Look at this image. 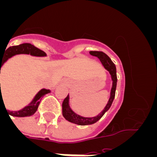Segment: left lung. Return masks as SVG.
I'll list each match as a JSON object with an SVG mask.
<instances>
[{"instance_id":"8db88e82","label":"left lung","mask_w":157,"mask_h":157,"mask_svg":"<svg viewBox=\"0 0 157 157\" xmlns=\"http://www.w3.org/2000/svg\"><path fill=\"white\" fill-rule=\"evenodd\" d=\"M90 53L92 56H97L98 59L101 60V63L105 67V68L109 71L110 75H112V88L111 90V96L109 98V101L107 104L106 107L105 108L102 112L98 115V116L92 118H85L82 116H80L78 115L75 114L71 109H70L68 105V100L69 97L68 95L67 96V98L63 100V104H62V112H63V117L66 119L67 120H68L69 122H71L75 124H78V125H90V124H93V123L98 122V120L101 119L102 116H104L105 112L109 110V108L112 105L113 100L115 98V95H116V84H117V75H116V65L112 61V59L109 58L108 55L105 53V52H101V51H90Z\"/></svg>"}]
</instances>
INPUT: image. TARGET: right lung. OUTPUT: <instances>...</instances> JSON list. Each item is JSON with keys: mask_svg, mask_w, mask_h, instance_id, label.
Wrapping results in <instances>:
<instances>
[{"mask_svg": "<svg viewBox=\"0 0 157 157\" xmlns=\"http://www.w3.org/2000/svg\"><path fill=\"white\" fill-rule=\"evenodd\" d=\"M6 50H5V52L2 56L0 53V74H1V67L2 64L6 61L8 58L12 57L14 55L16 54H21V53H26V54H30L32 56H46V54L44 51L41 50L39 48H36L34 45H31L30 43H23L21 45H15V46L8 47V48H5ZM1 86V83H0ZM50 91L48 90H45V89H42L41 90L38 92V94L36 95L34 99L33 100L31 103L28 105V106L25 107L24 109H23L20 111H17V112H10L6 109L8 114L12 116H17V117H24V116H30L34 114V112L37 111L38 105L40 104L41 98L44 95L49 93ZM2 99V95H0V101ZM3 100V99H2ZM8 115V116H9Z\"/></svg>", "mask_w": 157, "mask_h": 157, "instance_id": "add662e5", "label": "right lung"}]
</instances>
